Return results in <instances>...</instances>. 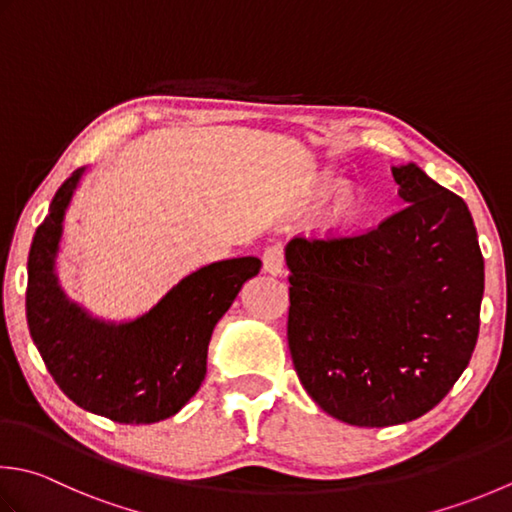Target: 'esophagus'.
<instances>
[{"label":"esophagus","instance_id":"34e87169","mask_svg":"<svg viewBox=\"0 0 512 512\" xmlns=\"http://www.w3.org/2000/svg\"><path fill=\"white\" fill-rule=\"evenodd\" d=\"M284 266H286V257H284V248L275 244V246H268L266 253H264V270L270 275H282L284 273Z\"/></svg>","mask_w":512,"mask_h":512}]
</instances>
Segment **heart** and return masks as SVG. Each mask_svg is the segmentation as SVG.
Returning <instances> with one entry per match:
<instances>
[{"label":"heart","instance_id":"b5f03b06","mask_svg":"<svg viewBox=\"0 0 512 512\" xmlns=\"http://www.w3.org/2000/svg\"><path fill=\"white\" fill-rule=\"evenodd\" d=\"M335 182H328L326 188H333ZM357 210V197L353 190H339L337 197L333 199V204H330V219L333 222H346L355 215Z\"/></svg>","mask_w":512,"mask_h":512}]
</instances>
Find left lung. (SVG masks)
Returning a JSON list of instances; mask_svg holds the SVG:
<instances>
[{
	"mask_svg": "<svg viewBox=\"0 0 512 512\" xmlns=\"http://www.w3.org/2000/svg\"><path fill=\"white\" fill-rule=\"evenodd\" d=\"M406 206L346 237H295L288 348L306 393L350 426L422 417L473 355L484 257L466 202L415 164L393 168Z\"/></svg>",
	"mask_w": 512,
	"mask_h": 512,
	"instance_id": "obj_1",
	"label": "left lung"
}]
</instances>
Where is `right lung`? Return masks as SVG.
<instances>
[{"label": "right lung", "mask_w": 512, "mask_h": 512, "mask_svg": "<svg viewBox=\"0 0 512 512\" xmlns=\"http://www.w3.org/2000/svg\"><path fill=\"white\" fill-rule=\"evenodd\" d=\"M82 175L77 168L59 186L30 246V337L55 384L79 408L119 424L162 422L202 386L213 328L262 262L237 257L199 268L133 322L90 317L64 295L55 275L64 215Z\"/></svg>", "instance_id": "right-lung-1"}]
</instances>
